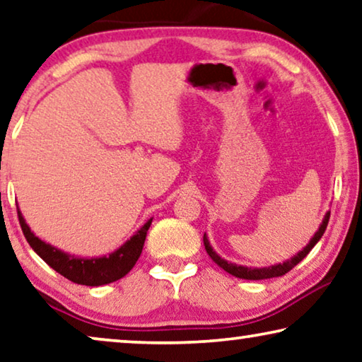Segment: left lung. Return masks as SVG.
Masks as SVG:
<instances>
[{"label":"left lung","mask_w":362,"mask_h":362,"mask_svg":"<svg viewBox=\"0 0 362 362\" xmlns=\"http://www.w3.org/2000/svg\"><path fill=\"white\" fill-rule=\"evenodd\" d=\"M328 219H330V213L327 211V214L323 216L322 219V224L319 226V229H317V233L312 235V239L309 240V244H307L304 249L299 250L296 253L294 257H291L289 260H286L283 263H276V265H272V267H263V268H252V267H244V265H235V263H230L228 260H224V258H221L218 253L213 250L211 244H209L208 240V235L204 234L203 237V242H204V249H206L208 255L211 257V260L214 263H218V265L224 269V272H228L229 274H233L235 278H240V279H268V278H276V276H283L289 272V269H293L296 265H298L299 262L304 260V258L309 255V252L314 249L317 242L322 239L323 233H325L327 229V224H328Z\"/></svg>","instance_id":"8db88e82"}]
</instances>
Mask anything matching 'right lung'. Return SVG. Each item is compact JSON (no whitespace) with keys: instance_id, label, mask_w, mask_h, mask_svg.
I'll return each instance as SVG.
<instances>
[{"instance_id":"1","label":"right lung","mask_w":362,"mask_h":362,"mask_svg":"<svg viewBox=\"0 0 362 362\" xmlns=\"http://www.w3.org/2000/svg\"><path fill=\"white\" fill-rule=\"evenodd\" d=\"M21 228L27 242L37 255H39L48 267H52L62 276L69 281L84 286H104L117 281L134 267L143 252L144 240L153 218L148 219L129 239L113 250L109 255L102 257H78L74 253L63 252L52 244H47L32 233L29 224L25 223L21 209L18 211Z\"/></svg>"}]
</instances>
